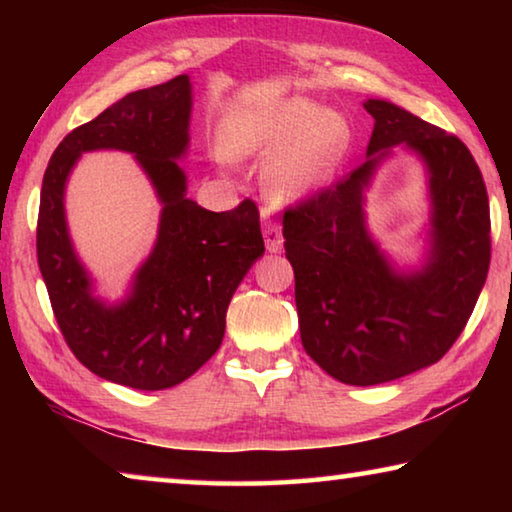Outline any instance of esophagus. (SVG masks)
Wrapping results in <instances>:
<instances>
[{"instance_id": "esophagus-1", "label": "esophagus", "mask_w": 512, "mask_h": 512, "mask_svg": "<svg viewBox=\"0 0 512 512\" xmlns=\"http://www.w3.org/2000/svg\"><path fill=\"white\" fill-rule=\"evenodd\" d=\"M262 232H264V241H266V250L268 253H277L282 248L284 237H282V225L277 223L275 219H271L264 212V223H262Z\"/></svg>"}]
</instances>
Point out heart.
<instances>
[{"label": "heart", "mask_w": 512, "mask_h": 512, "mask_svg": "<svg viewBox=\"0 0 512 512\" xmlns=\"http://www.w3.org/2000/svg\"><path fill=\"white\" fill-rule=\"evenodd\" d=\"M343 142L341 117L320 112L307 101L291 103L262 124L228 121L221 135L223 151L230 158H275L266 183L284 201L309 196L323 187L339 162Z\"/></svg>", "instance_id": "obj_1"}]
</instances>
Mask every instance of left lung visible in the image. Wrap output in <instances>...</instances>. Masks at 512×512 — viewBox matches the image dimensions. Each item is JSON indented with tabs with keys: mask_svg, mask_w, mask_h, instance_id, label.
Listing matches in <instances>:
<instances>
[{
	"mask_svg": "<svg viewBox=\"0 0 512 512\" xmlns=\"http://www.w3.org/2000/svg\"><path fill=\"white\" fill-rule=\"evenodd\" d=\"M368 162L284 207L300 339L327 375L350 386L400 379L445 357L470 320L490 268V205L479 164L456 135L395 103H363ZM406 143L428 162L434 248L428 266L397 276L362 225V187L379 157Z\"/></svg>",
	"mask_w": 512,
	"mask_h": 512,
	"instance_id": "1",
	"label": "left lung"
}]
</instances>
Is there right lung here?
I'll use <instances>...</instances> for the list:
<instances>
[{
	"mask_svg": "<svg viewBox=\"0 0 512 512\" xmlns=\"http://www.w3.org/2000/svg\"><path fill=\"white\" fill-rule=\"evenodd\" d=\"M192 90L185 74L126 94L58 144L42 178L38 266L63 339L85 368L115 384L162 391L192 377L219 350L232 293L264 253L255 201L210 212L185 196L176 158L187 149ZM135 152L165 207L159 241L117 308L91 298L68 244L62 192L85 150Z\"/></svg>",
	"mask_w": 512,
	"mask_h": 512,
	"instance_id": "obj_1",
	"label": "right lung"
}]
</instances>
